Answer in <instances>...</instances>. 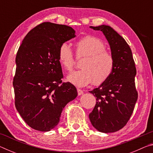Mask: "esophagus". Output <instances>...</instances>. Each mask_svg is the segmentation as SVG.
I'll return each instance as SVG.
<instances>
[{"instance_id": "esophagus-1", "label": "esophagus", "mask_w": 153, "mask_h": 153, "mask_svg": "<svg viewBox=\"0 0 153 153\" xmlns=\"http://www.w3.org/2000/svg\"><path fill=\"white\" fill-rule=\"evenodd\" d=\"M77 94H78L79 96H80V95H82V94H84V92H83L82 90H81V89H77Z\"/></svg>"}]
</instances>
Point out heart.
<instances>
[{
  "instance_id": "obj_1",
  "label": "heart",
  "mask_w": 153,
  "mask_h": 153,
  "mask_svg": "<svg viewBox=\"0 0 153 153\" xmlns=\"http://www.w3.org/2000/svg\"><path fill=\"white\" fill-rule=\"evenodd\" d=\"M107 46L99 38L87 36L76 43V55L84 57L82 69L75 71L67 77V81L77 87H84L93 82L98 86L105 83L113 73L115 61L113 55L106 51ZM59 60L66 71H70L74 65V53L67 43L59 48Z\"/></svg>"
}]
</instances>
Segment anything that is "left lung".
<instances>
[{
  "mask_svg": "<svg viewBox=\"0 0 153 153\" xmlns=\"http://www.w3.org/2000/svg\"><path fill=\"white\" fill-rule=\"evenodd\" d=\"M90 27L103 33L115 61L109 78L89 91L97 97L94 109L89 114L90 121L100 132H115L128 123L138 99L135 63L128 43L112 27L106 25Z\"/></svg>",
  "mask_w": 153,
  "mask_h": 153,
  "instance_id": "1",
  "label": "left lung"
}]
</instances>
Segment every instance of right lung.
I'll use <instances>...</instances> for the list:
<instances>
[{"label": "right lung", "instance_id": "1", "mask_svg": "<svg viewBox=\"0 0 153 153\" xmlns=\"http://www.w3.org/2000/svg\"><path fill=\"white\" fill-rule=\"evenodd\" d=\"M75 33L67 25L44 22L27 33L17 51L13 82L15 107L36 130L55 128L63 108L77 96L73 84L62 83L58 55L60 46L76 37Z\"/></svg>", "mask_w": 153, "mask_h": 153}]
</instances>
